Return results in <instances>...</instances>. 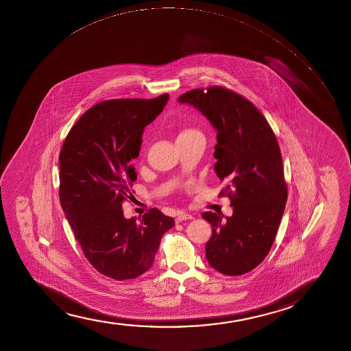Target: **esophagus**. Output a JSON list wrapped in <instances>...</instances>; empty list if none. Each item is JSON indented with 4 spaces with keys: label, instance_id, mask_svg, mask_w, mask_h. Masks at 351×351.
Segmentation results:
<instances>
[{
    "label": "esophagus",
    "instance_id": "34e87169",
    "mask_svg": "<svg viewBox=\"0 0 351 351\" xmlns=\"http://www.w3.org/2000/svg\"><path fill=\"white\" fill-rule=\"evenodd\" d=\"M191 219H193L192 214L186 213V212H180V213H178L176 222L179 223V222L185 221V220H191Z\"/></svg>",
    "mask_w": 351,
    "mask_h": 351
}]
</instances>
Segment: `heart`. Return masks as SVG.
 Listing matches in <instances>:
<instances>
[{"instance_id":"obj_1","label":"heart","mask_w":351,"mask_h":351,"mask_svg":"<svg viewBox=\"0 0 351 351\" xmlns=\"http://www.w3.org/2000/svg\"><path fill=\"white\" fill-rule=\"evenodd\" d=\"M191 132H195V130H192V129L184 130V131H182V132L180 133V134H187V133H191Z\"/></svg>"}]
</instances>
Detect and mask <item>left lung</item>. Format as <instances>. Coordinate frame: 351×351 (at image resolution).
<instances>
[{"instance_id": "8db88e82", "label": "left lung", "mask_w": 351, "mask_h": 351, "mask_svg": "<svg viewBox=\"0 0 351 351\" xmlns=\"http://www.w3.org/2000/svg\"><path fill=\"white\" fill-rule=\"evenodd\" d=\"M193 105L217 130L215 173L226 182L233 215L206 212L213 233L206 258L221 274H246L273 246L286 207L288 189L275 133L258 108L235 91L210 86L178 98Z\"/></svg>"}]
</instances>
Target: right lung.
I'll return each mask as SVG.
<instances>
[{"instance_id":"obj_1","label":"right lung","mask_w":351,"mask_h":351,"mask_svg":"<svg viewBox=\"0 0 351 351\" xmlns=\"http://www.w3.org/2000/svg\"><path fill=\"white\" fill-rule=\"evenodd\" d=\"M169 101L110 99L93 105L69 131L60 154V202L85 258L108 278H138L154 263L173 218L151 208L125 219L121 204L132 195L144 128Z\"/></svg>"}]
</instances>
